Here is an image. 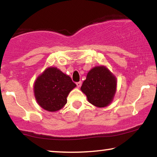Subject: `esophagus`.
Wrapping results in <instances>:
<instances>
[{
  "label": "esophagus",
  "mask_w": 157,
  "mask_h": 157,
  "mask_svg": "<svg viewBox=\"0 0 157 157\" xmlns=\"http://www.w3.org/2000/svg\"><path fill=\"white\" fill-rule=\"evenodd\" d=\"M81 84H82V83H81V81H78V82L76 83V86H77V87H78V88L81 87Z\"/></svg>",
  "instance_id": "34e87169"
}]
</instances>
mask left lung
<instances>
[{
  "label": "left lung",
  "instance_id": "8db88e82",
  "mask_svg": "<svg viewBox=\"0 0 157 157\" xmlns=\"http://www.w3.org/2000/svg\"><path fill=\"white\" fill-rule=\"evenodd\" d=\"M117 78L106 66H96L87 74L81 87L89 103L102 108L113 101L117 91Z\"/></svg>",
  "mask_w": 157,
  "mask_h": 157
}]
</instances>
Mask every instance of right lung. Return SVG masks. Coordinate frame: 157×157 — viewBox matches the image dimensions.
Wrapping results in <instances>:
<instances>
[{
    "label": "right lung",
    "instance_id": "right-lung-1",
    "mask_svg": "<svg viewBox=\"0 0 157 157\" xmlns=\"http://www.w3.org/2000/svg\"><path fill=\"white\" fill-rule=\"evenodd\" d=\"M76 86L70 76L57 68L48 67L36 78L34 95L41 108L54 112L65 106L68 94Z\"/></svg>",
    "mask_w": 157,
    "mask_h": 157
}]
</instances>
